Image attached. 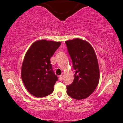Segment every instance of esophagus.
Here are the masks:
<instances>
[{"label": "esophagus", "instance_id": "34e87169", "mask_svg": "<svg viewBox=\"0 0 123 123\" xmlns=\"http://www.w3.org/2000/svg\"><path fill=\"white\" fill-rule=\"evenodd\" d=\"M62 79H63V76H62V75H60V76H59V80L60 81L62 80Z\"/></svg>", "mask_w": 123, "mask_h": 123}]
</instances>
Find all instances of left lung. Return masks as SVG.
Listing matches in <instances>:
<instances>
[{
  "label": "left lung",
  "instance_id": "8db88e82",
  "mask_svg": "<svg viewBox=\"0 0 123 123\" xmlns=\"http://www.w3.org/2000/svg\"><path fill=\"white\" fill-rule=\"evenodd\" d=\"M75 69L72 84L67 86V93L76 100L86 99L99 84L100 71L96 54L92 45L80 38L65 42Z\"/></svg>",
  "mask_w": 123,
  "mask_h": 123
}]
</instances>
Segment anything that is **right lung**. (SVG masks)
I'll return each instance as SVG.
<instances>
[{
    "instance_id": "right-lung-1",
    "label": "right lung",
    "mask_w": 123,
    "mask_h": 123,
    "mask_svg": "<svg viewBox=\"0 0 123 123\" xmlns=\"http://www.w3.org/2000/svg\"><path fill=\"white\" fill-rule=\"evenodd\" d=\"M61 44L60 42L45 39L36 41L26 53L21 76L25 88L34 96L43 98L53 93L58 78L50 59Z\"/></svg>"
}]
</instances>
